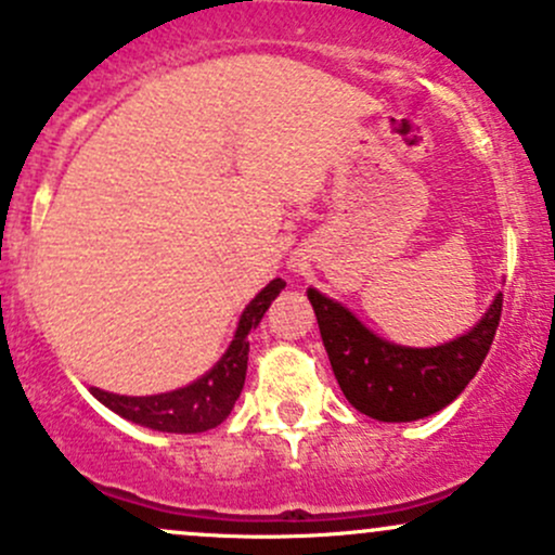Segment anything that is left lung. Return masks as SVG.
<instances>
[{"label": "left lung", "mask_w": 555, "mask_h": 555, "mask_svg": "<svg viewBox=\"0 0 555 555\" xmlns=\"http://www.w3.org/2000/svg\"><path fill=\"white\" fill-rule=\"evenodd\" d=\"M319 332L340 390L361 415L380 423H412L452 404L487 359L503 311V293L465 335L430 348L396 346L308 287Z\"/></svg>", "instance_id": "obj_1"}]
</instances>
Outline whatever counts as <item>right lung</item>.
<instances>
[{
	"mask_svg": "<svg viewBox=\"0 0 555 555\" xmlns=\"http://www.w3.org/2000/svg\"><path fill=\"white\" fill-rule=\"evenodd\" d=\"M284 287H287V282L273 279L247 302V308L238 317L231 346L220 356L218 364L204 372L199 380L154 396H119L101 388H90L92 396L119 417L143 425V428L162 430V434H204V430L215 428L231 415L233 404L244 388L249 332L260 324L262 313L268 311V306L276 300V295Z\"/></svg>",
	"mask_w": 555,
	"mask_h": 555,
	"instance_id": "right-lung-1",
	"label": "right lung"
}]
</instances>
